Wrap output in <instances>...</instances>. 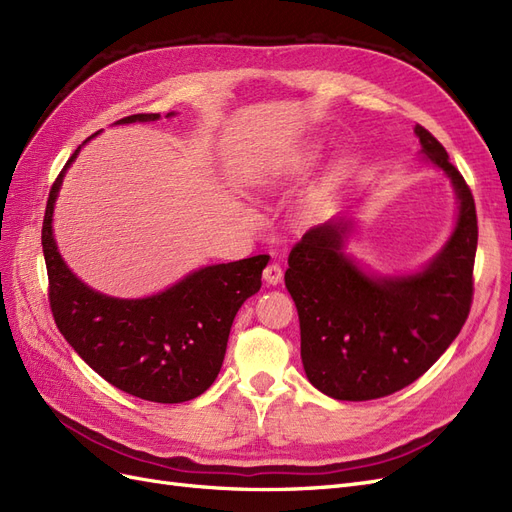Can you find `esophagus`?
Here are the masks:
<instances>
[{
    "label": "esophagus",
    "mask_w": 512,
    "mask_h": 512,
    "mask_svg": "<svg viewBox=\"0 0 512 512\" xmlns=\"http://www.w3.org/2000/svg\"><path fill=\"white\" fill-rule=\"evenodd\" d=\"M282 275H284V271L280 267V262H269V265L265 267V271H262V277H265V282L271 284V286L280 284L282 282Z\"/></svg>",
    "instance_id": "esophagus-1"
}]
</instances>
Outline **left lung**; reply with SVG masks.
<instances>
[{"mask_svg":"<svg viewBox=\"0 0 512 512\" xmlns=\"http://www.w3.org/2000/svg\"><path fill=\"white\" fill-rule=\"evenodd\" d=\"M414 132L459 198L453 237L423 273L365 275L342 252L346 222L309 228L288 256L284 282L297 305L305 374L333 399L367 401L401 391L440 359L470 314L474 196L438 138L423 126Z\"/></svg>","mask_w":512,"mask_h":512,"instance_id":"1","label":"left lung"}]
</instances>
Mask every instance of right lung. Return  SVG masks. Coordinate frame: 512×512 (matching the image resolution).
Masks as SVG:
<instances>
[{
	"instance_id": "add662e5",
	"label": "right lung",
	"mask_w": 512,
	"mask_h": 512,
	"mask_svg": "<svg viewBox=\"0 0 512 512\" xmlns=\"http://www.w3.org/2000/svg\"><path fill=\"white\" fill-rule=\"evenodd\" d=\"M158 117L138 113L119 123ZM79 151L81 147L51 185L42 222L49 303L57 329L96 374L123 393L158 404H181L203 395L220 374L239 307L260 290L269 256L205 267L147 299H113L94 292L61 260L51 226L61 179Z\"/></svg>"
}]
</instances>
